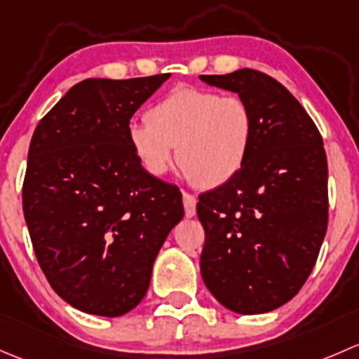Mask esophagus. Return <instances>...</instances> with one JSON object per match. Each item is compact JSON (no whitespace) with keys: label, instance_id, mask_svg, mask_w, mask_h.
Segmentation results:
<instances>
[{"label":"esophagus","instance_id":"34e87169","mask_svg":"<svg viewBox=\"0 0 359 359\" xmlns=\"http://www.w3.org/2000/svg\"><path fill=\"white\" fill-rule=\"evenodd\" d=\"M183 207H184V216L194 217L195 214H197V198H195V195L183 191Z\"/></svg>","mask_w":359,"mask_h":359}]
</instances>
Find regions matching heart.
<instances>
[{
    "mask_svg": "<svg viewBox=\"0 0 359 359\" xmlns=\"http://www.w3.org/2000/svg\"><path fill=\"white\" fill-rule=\"evenodd\" d=\"M145 121L129 124L128 142L150 176L168 171L176 147L184 178L204 188L223 187L242 171L254 145V114L235 95L175 88L147 110Z\"/></svg>",
    "mask_w": 359,
    "mask_h": 359,
    "instance_id": "obj_1",
    "label": "heart"
}]
</instances>
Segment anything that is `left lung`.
Instances as JSON below:
<instances>
[{"mask_svg": "<svg viewBox=\"0 0 359 359\" xmlns=\"http://www.w3.org/2000/svg\"><path fill=\"white\" fill-rule=\"evenodd\" d=\"M201 81L245 100L256 124L242 171L198 197L202 278L230 311L269 313L301 290L327 233L323 140L290 91L259 70Z\"/></svg>", "mask_w": 359, "mask_h": 359, "instance_id": "left-lung-1", "label": "left lung"}]
</instances>
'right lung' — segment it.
Listing matches in <instances>:
<instances>
[{
    "label": "right lung",
    "mask_w": 359,
    "mask_h": 359,
    "mask_svg": "<svg viewBox=\"0 0 359 359\" xmlns=\"http://www.w3.org/2000/svg\"><path fill=\"white\" fill-rule=\"evenodd\" d=\"M169 76L81 81L32 135L22 190L32 247L51 289L88 315L142 302L184 216L178 188L150 176L128 142L133 114Z\"/></svg>",
    "instance_id": "add662e5"
}]
</instances>
